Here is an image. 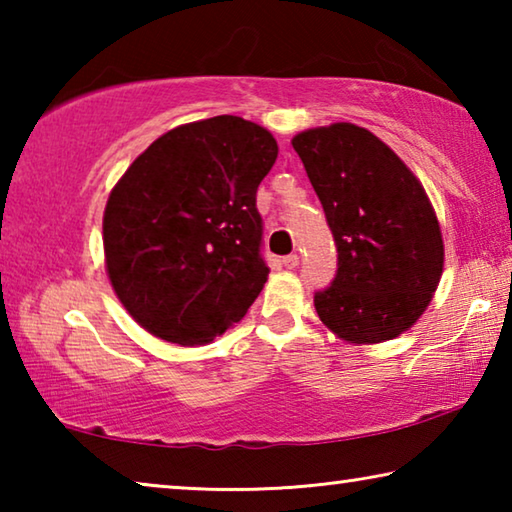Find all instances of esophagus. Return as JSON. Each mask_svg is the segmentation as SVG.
<instances>
[{"label":"esophagus","mask_w":512,"mask_h":512,"mask_svg":"<svg viewBox=\"0 0 512 512\" xmlns=\"http://www.w3.org/2000/svg\"><path fill=\"white\" fill-rule=\"evenodd\" d=\"M282 264L287 266V268H291V271H293V268H298L300 257H298L296 253H291V255H287V257H282Z\"/></svg>","instance_id":"obj_1"}]
</instances>
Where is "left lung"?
<instances>
[{
	"instance_id": "obj_1",
	"label": "left lung",
	"mask_w": 512,
	"mask_h": 512,
	"mask_svg": "<svg viewBox=\"0 0 512 512\" xmlns=\"http://www.w3.org/2000/svg\"><path fill=\"white\" fill-rule=\"evenodd\" d=\"M336 244V275L316 291L323 323L350 343H381L422 316L443 275V235L420 180L354 124L293 137Z\"/></svg>"
}]
</instances>
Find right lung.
Wrapping results in <instances>:
<instances>
[{
    "mask_svg": "<svg viewBox=\"0 0 512 512\" xmlns=\"http://www.w3.org/2000/svg\"><path fill=\"white\" fill-rule=\"evenodd\" d=\"M275 158L266 128L219 115L164 133L121 176L103 250L112 289L144 329L205 345L253 305L271 271L257 187Z\"/></svg>",
    "mask_w": 512,
    "mask_h": 512,
    "instance_id": "1",
    "label": "right lung"
}]
</instances>
